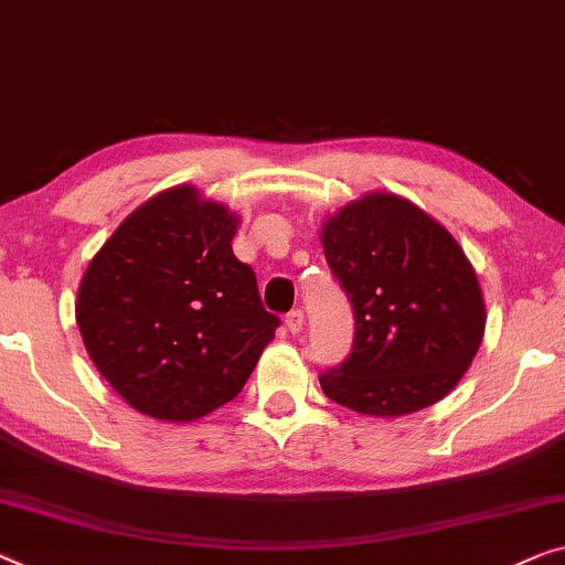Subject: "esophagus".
Here are the masks:
<instances>
[{"mask_svg":"<svg viewBox=\"0 0 565 565\" xmlns=\"http://www.w3.org/2000/svg\"><path fill=\"white\" fill-rule=\"evenodd\" d=\"M285 326H288L290 333H300L302 326H306V316H302V310L300 308L290 310V313L285 316Z\"/></svg>","mask_w":565,"mask_h":565,"instance_id":"34e87169","label":"esophagus"}]
</instances>
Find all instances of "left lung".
I'll list each match as a JSON object with an SVG mask.
<instances>
[{
	"label": "left lung",
	"mask_w": 565,
	"mask_h": 565,
	"mask_svg": "<svg viewBox=\"0 0 565 565\" xmlns=\"http://www.w3.org/2000/svg\"><path fill=\"white\" fill-rule=\"evenodd\" d=\"M354 308V347L321 390L349 411L399 418L444 399L484 339L487 310L459 242L403 195L372 191L321 226Z\"/></svg>",
	"instance_id": "left-lung-1"
}]
</instances>
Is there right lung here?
I'll return each instance as SVG.
<instances>
[{"label": "right lung", "mask_w": 565, "mask_h": 565, "mask_svg": "<svg viewBox=\"0 0 565 565\" xmlns=\"http://www.w3.org/2000/svg\"><path fill=\"white\" fill-rule=\"evenodd\" d=\"M239 216L193 185L137 206L88 263L76 323L102 377L154 420L191 423L239 395L280 318L232 252Z\"/></svg>", "instance_id": "1"}]
</instances>
